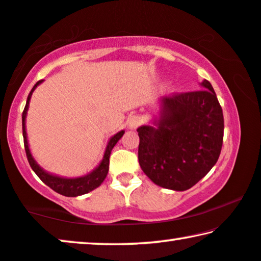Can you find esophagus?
Here are the masks:
<instances>
[{
	"label": "esophagus",
	"instance_id": "34e87169",
	"mask_svg": "<svg viewBox=\"0 0 261 261\" xmlns=\"http://www.w3.org/2000/svg\"><path fill=\"white\" fill-rule=\"evenodd\" d=\"M139 124H141V119H139L138 116H131V117L127 119V126H129V129L131 130L137 129Z\"/></svg>",
	"mask_w": 261,
	"mask_h": 261
}]
</instances>
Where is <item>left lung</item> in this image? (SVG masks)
Here are the masks:
<instances>
[{"mask_svg":"<svg viewBox=\"0 0 261 261\" xmlns=\"http://www.w3.org/2000/svg\"><path fill=\"white\" fill-rule=\"evenodd\" d=\"M204 90L174 93L161 99V118L143 125L138 161L155 185L185 191L208 173L219 158L224 137L223 109L211 83Z\"/></svg>","mask_w":261,"mask_h":261,"instance_id":"left-lung-1","label":"left lung"}]
</instances>
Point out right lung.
<instances>
[{"mask_svg": "<svg viewBox=\"0 0 261 261\" xmlns=\"http://www.w3.org/2000/svg\"><path fill=\"white\" fill-rule=\"evenodd\" d=\"M42 81L43 80L38 81L37 83L34 85V88L31 89L28 98H27V104L24 107V110H23V114H22V132H23V141H24L27 158H28V162L34 172L37 174L38 178H40L45 185H48L50 189L54 190V191L65 197L82 196V194H85L92 191V190H95L96 188H98V186L103 182V180L106 179L107 174L109 172V159H110L111 150L114 149V146L117 144L119 139L122 138V136L124 135V131L122 130L119 131L118 134L112 136L110 141L108 143V146L106 149V152H104V157L102 159V162H100V164L97 166L92 172L87 174V176L79 177V178H63V177L54 176V174L45 172V171L37 164L36 161L33 158V155H31L29 145H28V139H27V132H25V116L29 108L30 97L33 95V91L36 89L37 85L42 83Z\"/></svg>", "mask_w": 261, "mask_h": 261, "instance_id": "obj_1", "label": "right lung"}]
</instances>
